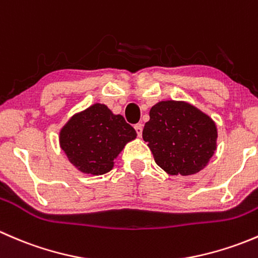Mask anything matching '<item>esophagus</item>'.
<instances>
[{"mask_svg":"<svg viewBox=\"0 0 258 258\" xmlns=\"http://www.w3.org/2000/svg\"><path fill=\"white\" fill-rule=\"evenodd\" d=\"M135 130H136L137 136L141 137V136H142V130H144V126H142V123H137V124H135Z\"/></svg>","mask_w":258,"mask_h":258,"instance_id":"1","label":"esophagus"}]
</instances>
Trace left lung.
Masks as SVG:
<instances>
[{
  "instance_id": "left-lung-1",
  "label": "left lung",
  "mask_w": 258,
  "mask_h": 258,
  "mask_svg": "<svg viewBox=\"0 0 258 258\" xmlns=\"http://www.w3.org/2000/svg\"><path fill=\"white\" fill-rule=\"evenodd\" d=\"M142 137L156 163L170 175L200 172L216 150L215 122L186 102L162 101L150 111Z\"/></svg>"
}]
</instances>
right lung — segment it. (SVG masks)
<instances>
[{"label":"right lung","instance_id":"obj_1","mask_svg":"<svg viewBox=\"0 0 258 258\" xmlns=\"http://www.w3.org/2000/svg\"><path fill=\"white\" fill-rule=\"evenodd\" d=\"M135 137L136 131L121 114H113L107 106L96 103L67 122L59 142L80 171L103 175L111 171L116 156Z\"/></svg>","mask_w":258,"mask_h":258}]
</instances>
